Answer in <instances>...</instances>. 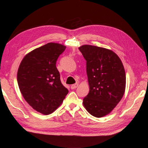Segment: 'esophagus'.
<instances>
[{"label":"esophagus","mask_w":148,"mask_h":148,"mask_svg":"<svg viewBox=\"0 0 148 148\" xmlns=\"http://www.w3.org/2000/svg\"><path fill=\"white\" fill-rule=\"evenodd\" d=\"M78 84H77V83H76V84H75L72 85L71 86V89H75V88H76L78 87Z\"/></svg>","instance_id":"esophagus-1"}]
</instances>
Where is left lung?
<instances>
[{"mask_svg":"<svg viewBox=\"0 0 148 148\" xmlns=\"http://www.w3.org/2000/svg\"><path fill=\"white\" fill-rule=\"evenodd\" d=\"M79 50L86 60L90 86L83 103L96 117L109 114L124 95L125 73L123 64L111 50L92 45H83Z\"/></svg>","mask_w":148,"mask_h":148,"instance_id":"left-lung-1","label":"left lung"}]
</instances>
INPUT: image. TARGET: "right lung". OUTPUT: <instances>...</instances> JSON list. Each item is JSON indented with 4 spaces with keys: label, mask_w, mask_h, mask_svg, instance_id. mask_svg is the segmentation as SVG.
Instances as JSON below:
<instances>
[{
    "label": "right lung",
    "mask_w": 148,
    "mask_h": 148,
    "mask_svg": "<svg viewBox=\"0 0 148 148\" xmlns=\"http://www.w3.org/2000/svg\"><path fill=\"white\" fill-rule=\"evenodd\" d=\"M66 46L49 42L25 56L17 71V83L25 100L42 114L53 112L68 94L60 80L56 61Z\"/></svg>",
    "instance_id": "1"
}]
</instances>
